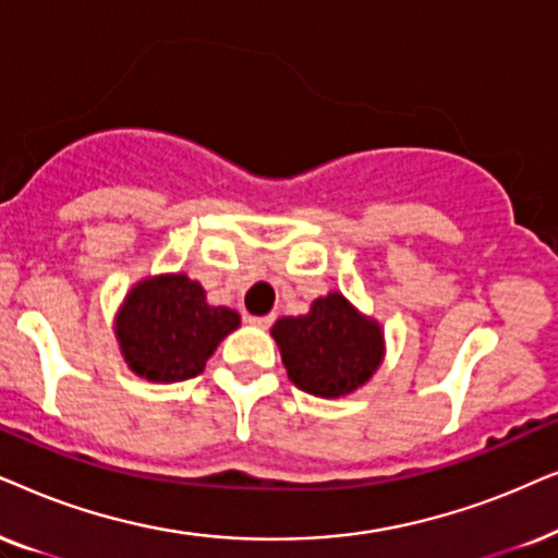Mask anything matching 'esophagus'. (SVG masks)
Returning a JSON list of instances; mask_svg holds the SVG:
<instances>
[{
  "label": "esophagus",
  "instance_id": "34e87169",
  "mask_svg": "<svg viewBox=\"0 0 558 558\" xmlns=\"http://www.w3.org/2000/svg\"><path fill=\"white\" fill-rule=\"evenodd\" d=\"M247 322L252 326H257V329H270L272 322H275V314H267V316H250Z\"/></svg>",
  "mask_w": 558,
  "mask_h": 558
}]
</instances>
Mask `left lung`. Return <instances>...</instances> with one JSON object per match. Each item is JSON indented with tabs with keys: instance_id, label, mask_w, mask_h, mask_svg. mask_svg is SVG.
<instances>
[{
	"instance_id": "left-lung-1",
	"label": "left lung",
	"mask_w": 558,
	"mask_h": 558,
	"mask_svg": "<svg viewBox=\"0 0 558 558\" xmlns=\"http://www.w3.org/2000/svg\"><path fill=\"white\" fill-rule=\"evenodd\" d=\"M270 333L291 383L316 398L352 396L385 360L380 322L337 291L318 295L308 314L278 318Z\"/></svg>"
}]
</instances>
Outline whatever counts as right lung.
<instances>
[{
    "label": "right lung",
    "mask_w": 558,
    "mask_h": 558,
    "mask_svg": "<svg viewBox=\"0 0 558 558\" xmlns=\"http://www.w3.org/2000/svg\"><path fill=\"white\" fill-rule=\"evenodd\" d=\"M240 314L211 306L198 280L160 272L137 280L114 316V337L128 367L147 383H183L204 373Z\"/></svg>",
    "instance_id": "obj_1"
}]
</instances>
